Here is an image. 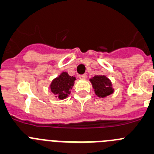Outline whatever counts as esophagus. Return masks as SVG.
<instances>
[{
	"label": "esophagus",
	"instance_id": "esophagus-1",
	"mask_svg": "<svg viewBox=\"0 0 154 154\" xmlns=\"http://www.w3.org/2000/svg\"><path fill=\"white\" fill-rule=\"evenodd\" d=\"M87 77V74H81V75H79V78H80V80H86Z\"/></svg>",
	"mask_w": 154,
	"mask_h": 154
}]
</instances>
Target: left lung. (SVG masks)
<instances>
[{
	"label": "left lung",
	"mask_w": 154,
	"mask_h": 154,
	"mask_svg": "<svg viewBox=\"0 0 154 154\" xmlns=\"http://www.w3.org/2000/svg\"><path fill=\"white\" fill-rule=\"evenodd\" d=\"M94 89V92L98 97H106L113 94L114 90L112 87V83L106 76L97 75L90 79Z\"/></svg>",
	"instance_id": "1"
}]
</instances>
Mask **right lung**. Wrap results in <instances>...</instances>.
Segmentation results:
<instances>
[{
	"label": "right lung",
	"instance_id": "right-lung-1",
	"mask_svg": "<svg viewBox=\"0 0 154 154\" xmlns=\"http://www.w3.org/2000/svg\"><path fill=\"white\" fill-rule=\"evenodd\" d=\"M75 80V77L70 76L67 72H62L59 77L52 80L50 85L51 92L60 100L67 98L70 94V90L74 87Z\"/></svg>",
	"mask_w": 154,
	"mask_h": 154
}]
</instances>
